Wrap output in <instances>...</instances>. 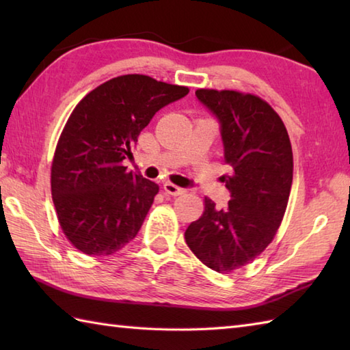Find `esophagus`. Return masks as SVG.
<instances>
[{
    "label": "esophagus",
    "instance_id": "obj_1",
    "mask_svg": "<svg viewBox=\"0 0 350 350\" xmlns=\"http://www.w3.org/2000/svg\"><path fill=\"white\" fill-rule=\"evenodd\" d=\"M163 191L167 192V194H170V196H182V194H185V192H187V189H183V188H180V187H176L174 183H170V182H167L165 185H163Z\"/></svg>",
    "mask_w": 350,
    "mask_h": 350
}]
</instances>
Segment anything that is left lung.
Masks as SVG:
<instances>
[{"label": "left lung", "mask_w": 350, "mask_h": 350, "mask_svg": "<svg viewBox=\"0 0 350 350\" xmlns=\"http://www.w3.org/2000/svg\"><path fill=\"white\" fill-rule=\"evenodd\" d=\"M197 99L218 118L226 163L221 180L230 202L191 222L185 241L200 262L219 273L251 263L273 239L284 217L293 180V153L280 116L258 96L198 88Z\"/></svg>", "instance_id": "left-lung-1"}]
</instances>
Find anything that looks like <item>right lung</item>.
Instances as JSON below:
<instances>
[{"label":"right lung","mask_w":350,"mask_h":350,"mask_svg":"<svg viewBox=\"0 0 350 350\" xmlns=\"http://www.w3.org/2000/svg\"><path fill=\"white\" fill-rule=\"evenodd\" d=\"M188 93V87L146 75H122L72 111L52 159L51 192L63 233L77 250L109 256L137 236L159 187L123 161L153 116Z\"/></svg>","instance_id":"right-lung-1"}]
</instances>
